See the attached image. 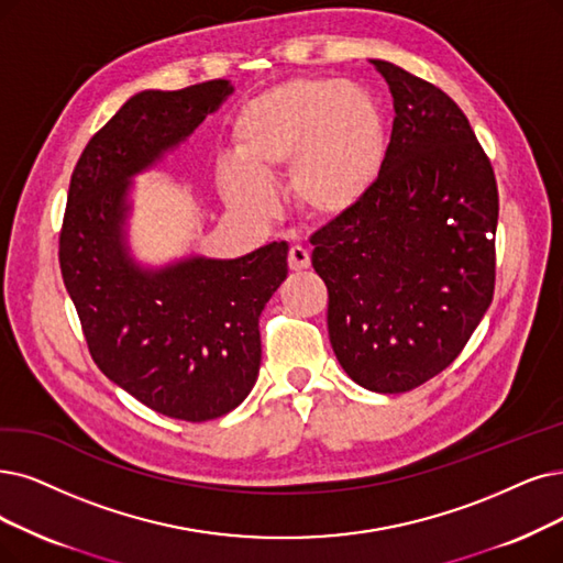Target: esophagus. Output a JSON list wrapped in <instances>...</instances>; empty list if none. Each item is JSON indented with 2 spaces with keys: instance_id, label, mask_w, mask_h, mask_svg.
Returning <instances> with one entry per match:
<instances>
[{
  "instance_id": "1",
  "label": "esophagus",
  "mask_w": 563,
  "mask_h": 563,
  "mask_svg": "<svg viewBox=\"0 0 563 563\" xmlns=\"http://www.w3.org/2000/svg\"><path fill=\"white\" fill-rule=\"evenodd\" d=\"M309 263H311V258H309V252L305 250V246H300V244L290 246V250H288V267L294 269V273H300V269H307Z\"/></svg>"
}]
</instances>
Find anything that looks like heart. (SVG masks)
<instances>
[{"label": "heart", "mask_w": 563, "mask_h": 563, "mask_svg": "<svg viewBox=\"0 0 563 563\" xmlns=\"http://www.w3.org/2000/svg\"><path fill=\"white\" fill-rule=\"evenodd\" d=\"M238 159L221 166L229 203L250 217L273 212L265 179L288 170V194L309 219L353 212L384 170L388 129L363 87L296 78L246 103L233 126Z\"/></svg>", "instance_id": "b5f03b06"}]
</instances>
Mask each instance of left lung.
I'll use <instances>...</instances> for the list:
<instances>
[{
	"label": "left lung",
	"instance_id": "8db88e82",
	"mask_svg": "<svg viewBox=\"0 0 563 563\" xmlns=\"http://www.w3.org/2000/svg\"><path fill=\"white\" fill-rule=\"evenodd\" d=\"M386 164L353 212L309 238L328 286V332L344 372L374 393L441 374L487 311L497 279L499 191L489 156L443 89L390 62Z\"/></svg>",
	"mask_w": 563,
	"mask_h": 563
}]
</instances>
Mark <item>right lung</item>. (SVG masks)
I'll list each match as a JSON object with an SVG mask.
<instances>
[{"label":"right lung","mask_w":563,"mask_h":563,"mask_svg":"<svg viewBox=\"0 0 563 563\" xmlns=\"http://www.w3.org/2000/svg\"><path fill=\"white\" fill-rule=\"evenodd\" d=\"M227 80L131 97L82 150L59 231V269L97 367L147 409L203 422L233 411L261 367L258 319L288 275V244L143 273L122 244L129 177L231 95Z\"/></svg>","instance_id":"obj_1"}]
</instances>
